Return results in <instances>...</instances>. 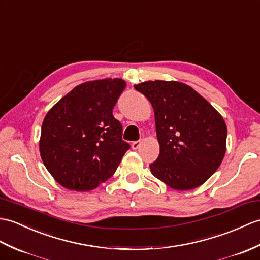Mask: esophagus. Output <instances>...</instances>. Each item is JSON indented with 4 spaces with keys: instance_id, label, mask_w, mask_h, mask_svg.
Here are the masks:
<instances>
[{
    "instance_id": "esophagus-1",
    "label": "esophagus",
    "mask_w": 260,
    "mask_h": 260,
    "mask_svg": "<svg viewBox=\"0 0 260 260\" xmlns=\"http://www.w3.org/2000/svg\"><path fill=\"white\" fill-rule=\"evenodd\" d=\"M141 144H142V142H141V141L133 142V143H132V148H133V149H137L138 147L141 146Z\"/></svg>"
}]
</instances>
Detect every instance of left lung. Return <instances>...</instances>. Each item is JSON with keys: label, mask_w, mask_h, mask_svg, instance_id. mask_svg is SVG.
Returning a JSON list of instances; mask_svg holds the SVG:
<instances>
[{"label": "left lung", "mask_w": 260, "mask_h": 260, "mask_svg": "<svg viewBox=\"0 0 260 260\" xmlns=\"http://www.w3.org/2000/svg\"><path fill=\"white\" fill-rule=\"evenodd\" d=\"M134 88L146 96L155 113L160 150L149 165L150 172L177 190H190L204 184L224 159V118L184 83L147 81Z\"/></svg>", "instance_id": "8db88e82"}]
</instances>
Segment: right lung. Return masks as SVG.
<instances>
[{
	"label": "right lung",
	"instance_id": "1",
	"mask_svg": "<svg viewBox=\"0 0 260 260\" xmlns=\"http://www.w3.org/2000/svg\"><path fill=\"white\" fill-rule=\"evenodd\" d=\"M122 78L80 84L59 100L42 124L40 153L46 170L71 190L87 191L113 176L129 144L113 108Z\"/></svg>",
	"mask_w": 260,
	"mask_h": 260
}]
</instances>
